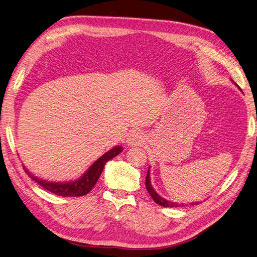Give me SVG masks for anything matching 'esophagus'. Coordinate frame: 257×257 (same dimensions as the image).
<instances>
[{
  "label": "esophagus",
  "instance_id": "esophagus-1",
  "mask_svg": "<svg viewBox=\"0 0 257 257\" xmlns=\"http://www.w3.org/2000/svg\"><path fill=\"white\" fill-rule=\"evenodd\" d=\"M143 143H144V138L140 131L134 130L130 132L127 138V144L129 146H139V145H142Z\"/></svg>",
  "mask_w": 257,
  "mask_h": 257
}]
</instances>
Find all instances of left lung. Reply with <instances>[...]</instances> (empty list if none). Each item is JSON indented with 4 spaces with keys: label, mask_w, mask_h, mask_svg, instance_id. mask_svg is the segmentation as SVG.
<instances>
[{
    "label": "left lung",
    "mask_w": 257,
    "mask_h": 257,
    "mask_svg": "<svg viewBox=\"0 0 257 257\" xmlns=\"http://www.w3.org/2000/svg\"><path fill=\"white\" fill-rule=\"evenodd\" d=\"M241 90V89H240ZM145 185H146V189L148 193L151 194V196L153 197V200L158 204V205H161L163 207H181L184 206V204H178V203H174V202H171V201H168L165 200V198H163L162 196H160L158 193H157L154 188L152 187L151 185V176H150V169H148V172H147V175H146V181H145ZM198 203H193L192 205H196Z\"/></svg>",
    "instance_id": "1"
}]
</instances>
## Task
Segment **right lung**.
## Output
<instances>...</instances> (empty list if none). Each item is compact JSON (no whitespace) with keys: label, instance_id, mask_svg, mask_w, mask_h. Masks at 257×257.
I'll use <instances>...</instances> for the list:
<instances>
[{"label":"right lung","instance_id":"add662e5","mask_svg":"<svg viewBox=\"0 0 257 257\" xmlns=\"http://www.w3.org/2000/svg\"><path fill=\"white\" fill-rule=\"evenodd\" d=\"M120 152H122L121 146H116L112 148V150L106 152L97 161H95L92 165H90L83 176H81V178L77 180L70 181V183H52V181L39 179L36 176L32 175L27 169H26V172L33 180L36 181L38 185H40L46 190H48L49 192L54 193L59 196H65V197L82 196V195L87 194L90 190L94 188L97 180L101 175L104 164L109 160L113 159L115 156H117Z\"/></svg>","mask_w":257,"mask_h":257}]
</instances>
